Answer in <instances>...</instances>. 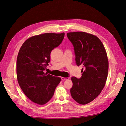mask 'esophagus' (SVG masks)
<instances>
[{"label": "esophagus", "instance_id": "esophagus-1", "mask_svg": "<svg viewBox=\"0 0 126 126\" xmlns=\"http://www.w3.org/2000/svg\"><path fill=\"white\" fill-rule=\"evenodd\" d=\"M69 78L68 77H66V78H65V77H61V79L62 80H68Z\"/></svg>", "mask_w": 126, "mask_h": 126}]
</instances>
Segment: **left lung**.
<instances>
[{
	"label": "left lung",
	"instance_id": "8db88e82",
	"mask_svg": "<svg viewBox=\"0 0 126 126\" xmlns=\"http://www.w3.org/2000/svg\"><path fill=\"white\" fill-rule=\"evenodd\" d=\"M67 36L74 47L77 65L83 66L81 78H71L70 94L76 102L85 105L97 98L106 84L109 68L107 54L101 41L94 35L77 31L67 33Z\"/></svg>",
	"mask_w": 126,
	"mask_h": 126
}]
</instances>
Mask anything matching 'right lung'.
I'll list each match as a JSON object with an SVG mask.
<instances>
[{
	"mask_svg": "<svg viewBox=\"0 0 126 126\" xmlns=\"http://www.w3.org/2000/svg\"><path fill=\"white\" fill-rule=\"evenodd\" d=\"M64 33H48L32 36L21 46L16 65L18 84L34 103L44 105L53 96L61 78L44 72L50 61V53L64 39Z\"/></svg>",
	"mask_w": 126,
	"mask_h": 126,
	"instance_id": "1",
	"label": "right lung"
}]
</instances>
